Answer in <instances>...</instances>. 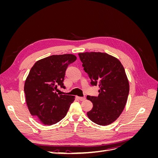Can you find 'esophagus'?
<instances>
[{"mask_svg":"<svg viewBox=\"0 0 158 158\" xmlns=\"http://www.w3.org/2000/svg\"><path fill=\"white\" fill-rule=\"evenodd\" d=\"M78 99H80V101H84V100L85 99V97H77Z\"/></svg>","mask_w":158,"mask_h":158,"instance_id":"34e87169","label":"esophagus"}]
</instances>
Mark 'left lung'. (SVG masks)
Here are the masks:
<instances>
[{
  "mask_svg": "<svg viewBox=\"0 0 158 158\" xmlns=\"http://www.w3.org/2000/svg\"><path fill=\"white\" fill-rule=\"evenodd\" d=\"M91 85H99L98 96L88 95L93 108L87 113L99 125H110L120 116L127 102L129 84L123 66L115 57L105 52L78 54Z\"/></svg>",
  "mask_w": 158,
  "mask_h": 158,
  "instance_id": "left-lung-1",
  "label": "left lung"
}]
</instances>
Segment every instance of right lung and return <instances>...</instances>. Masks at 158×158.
Masks as SVG:
<instances>
[{"label": "right lung", "mask_w": 158, "mask_h": 158, "mask_svg": "<svg viewBox=\"0 0 158 158\" xmlns=\"http://www.w3.org/2000/svg\"><path fill=\"white\" fill-rule=\"evenodd\" d=\"M76 60L72 54L52 55L37 61L30 71L24 85L27 106L31 115L44 125L62 120L74 101V96L56 91L65 88L66 70Z\"/></svg>", "instance_id": "right-lung-1"}]
</instances>
